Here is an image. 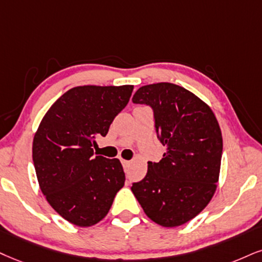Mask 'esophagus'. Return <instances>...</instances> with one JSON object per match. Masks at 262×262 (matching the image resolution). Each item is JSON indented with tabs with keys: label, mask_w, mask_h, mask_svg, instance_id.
Returning <instances> with one entry per match:
<instances>
[{
	"label": "esophagus",
	"mask_w": 262,
	"mask_h": 262,
	"mask_svg": "<svg viewBox=\"0 0 262 262\" xmlns=\"http://www.w3.org/2000/svg\"><path fill=\"white\" fill-rule=\"evenodd\" d=\"M121 164H122V166H124V169H127V167L130 166L131 161H128V160H124V159H122V160H121Z\"/></svg>",
	"instance_id": "esophagus-1"
}]
</instances>
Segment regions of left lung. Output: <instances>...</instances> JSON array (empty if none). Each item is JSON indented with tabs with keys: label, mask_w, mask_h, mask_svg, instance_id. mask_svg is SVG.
Returning a JSON list of instances; mask_svg holds the SVG:
<instances>
[{
	"label": "left lung",
	"mask_w": 262,
	"mask_h": 262,
	"mask_svg": "<svg viewBox=\"0 0 262 262\" xmlns=\"http://www.w3.org/2000/svg\"><path fill=\"white\" fill-rule=\"evenodd\" d=\"M132 102L153 108L158 137L166 153L159 163L148 161L146 177L131 190L151 221L177 227L202 212L217 188L220 125L204 101L175 83L142 86Z\"/></svg>",
	"instance_id": "8db88e82"
}]
</instances>
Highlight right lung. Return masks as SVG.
Here are the masks:
<instances>
[{"mask_svg":"<svg viewBox=\"0 0 262 262\" xmlns=\"http://www.w3.org/2000/svg\"><path fill=\"white\" fill-rule=\"evenodd\" d=\"M132 85L77 86L51 105L32 142L40 188L64 220L79 227L98 224L124 187L119 159L93 156L97 136H105L125 108Z\"/></svg>","mask_w":262,"mask_h":262,"instance_id":"1","label":"right lung"}]
</instances>
